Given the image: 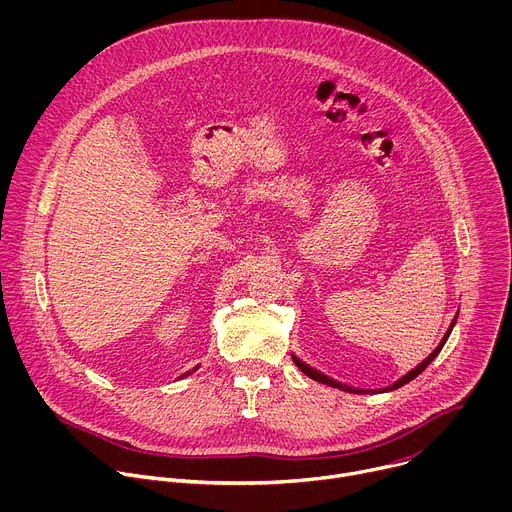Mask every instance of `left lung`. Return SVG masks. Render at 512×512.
<instances>
[{"label": "left lung", "instance_id": "obj_1", "mask_svg": "<svg viewBox=\"0 0 512 512\" xmlns=\"http://www.w3.org/2000/svg\"><path fill=\"white\" fill-rule=\"evenodd\" d=\"M456 320H458V314H456V318L452 320V324H450V328H448V332L444 334V338H442V342L435 346V350L427 356V358H423L417 367L413 369V371H409L405 377H401L397 383H393L391 387H387V391H393V389H399V387H403V385H407L409 381H413L417 375H421L427 367H429V362L440 354V350L444 348V344H446V340H448V336L452 334V328H454V324H456ZM291 358H294V362H296V367L304 373V375H308L310 379H314V381H318V383H322V385H328V387H334V389H342V391H346V393H356V395H360V393H375L373 389H352V387H346V385H340L338 381H334V379H330V377H326V375H322V373H318V371H314L312 367H308V364H304L296 354H291Z\"/></svg>", "mask_w": 512, "mask_h": 512}]
</instances>
